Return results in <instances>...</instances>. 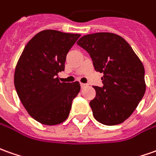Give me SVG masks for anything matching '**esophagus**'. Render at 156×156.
I'll list each match as a JSON object with an SVG mask.
<instances>
[{
    "instance_id": "1",
    "label": "esophagus",
    "mask_w": 156,
    "mask_h": 156,
    "mask_svg": "<svg viewBox=\"0 0 156 156\" xmlns=\"http://www.w3.org/2000/svg\"><path fill=\"white\" fill-rule=\"evenodd\" d=\"M80 85H81V88H84V87L87 86L86 83H80Z\"/></svg>"
}]
</instances>
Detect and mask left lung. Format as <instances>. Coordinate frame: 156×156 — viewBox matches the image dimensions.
<instances>
[{
	"mask_svg": "<svg viewBox=\"0 0 156 156\" xmlns=\"http://www.w3.org/2000/svg\"><path fill=\"white\" fill-rule=\"evenodd\" d=\"M91 57L95 69L103 73V86H93L90 101L93 116L106 126L123 123L144 96V66L130 44L111 32L89 34L77 42Z\"/></svg>",
	"mask_w": 156,
	"mask_h": 156,
	"instance_id": "obj_1",
	"label": "left lung"
}]
</instances>
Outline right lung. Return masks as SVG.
I'll use <instances>...</instances> for the list:
<instances>
[{"mask_svg":"<svg viewBox=\"0 0 156 156\" xmlns=\"http://www.w3.org/2000/svg\"><path fill=\"white\" fill-rule=\"evenodd\" d=\"M80 34L44 30L25 45L14 72L16 91L28 114L47 126L68 118L73 100L80 91L78 81L60 82L66 55Z\"/></svg>","mask_w":156,"mask_h":156,"instance_id":"1","label":"right lung"}]
</instances>
